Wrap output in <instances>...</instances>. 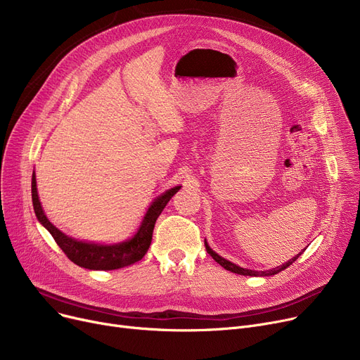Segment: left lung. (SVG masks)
Listing matches in <instances>:
<instances>
[{
  "instance_id": "1",
  "label": "left lung",
  "mask_w": 360,
  "mask_h": 360,
  "mask_svg": "<svg viewBox=\"0 0 360 360\" xmlns=\"http://www.w3.org/2000/svg\"><path fill=\"white\" fill-rule=\"evenodd\" d=\"M204 245H205L207 252H209V254L213 257V259H214L216 262H219L223 269H226L228 271H232V273H236V274H240V276H274V274L283 271L285 269H288L289 266H292V264H293V262L297 259V257L300 255V254H297L296 257H293L292 259H289L288 262L283 264V266L276 267V269H273V270H267V271H254V270H248V269H242V267L236 266V264H233V262H231V261H228V259L221 258L220 255H217V254L209 247V245H207V242H204Z\"/></svg>"
}]
</instances>
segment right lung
<instances>
[{"instance_id": "1", "label": "right lung", "mask_w": 360, "mask_h": 360, "mask_svg": "<svg viewBox=\"0 0 360 360\" xmlns=\"http://www.w3.org/2000/svg\"><path fill=\"white\" fill-rule=\"evenodd\" d=\"M179 188L181 186H175L172 190H169L163 195H160L158 200H155V202L150 205V209L134 238L118 245H98L79 242L74 240L72 238H68L61 231L56 229L46 219L42 210L39 197H37L34 175L32 178V200L37 220L49 231L55 242L58 243V247L68 257V259H71L74 264H77V266L89 270H115L131 266V264L140 261L146 255L151 243V236H153L155 223L163 212L165 205L179 191Z\"/></svg>"}]
</instances>
